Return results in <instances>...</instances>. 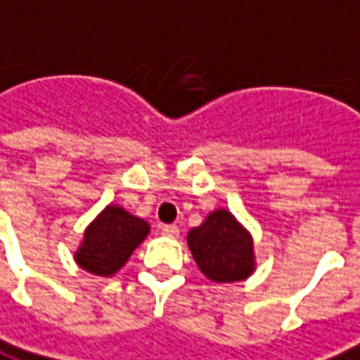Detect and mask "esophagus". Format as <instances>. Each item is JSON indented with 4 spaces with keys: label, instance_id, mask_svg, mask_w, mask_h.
<instances>
[{
    "label": "esophagus",
    "instance_id": "obj_1",
    "mask_svg": "<svg viewBox=\"0 0 360 360\" xmlns=\"http://www.w3.org/2000/svg\"><path fill=\"white\" fill-rule=\"evenodd\" d=\"M161 234L167 238H177L179 236V226L177 224H163L161 226Z\"/></svg>",
    "mask_w": 360,
    "mask_h": 360
}]
</instances>
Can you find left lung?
Returning <instances> with one entry per match:
<instances>
[{
    "label": "left lung",
    "mask_w": 360,
    "mask_h": 360,
    "mask_svg": "<svg viewBox=\"0 0 360 360\" xmlns=\"http://www.w3.org/2000/svg\"><path fill=\"white\" fill-rule=\"evenodd\" d=\"M199 270L212 282H242L254 268L252 234L226 209L212 211L200 226L187 234Z\"/></svg>",
    "instance_id": "obj_1"
}]
</instances>
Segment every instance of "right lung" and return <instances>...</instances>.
<instances>
[{
  "label": "right lung",
  "instance_id": "obj_1",
  "mask_svg": "<svg viewBox=\"0 0 360 360\" xmlns=\"http://www.w3.org/2000/svg\"><path fill=\"white\" fill-rule=\"evenodd\" d=\"M149 224L118 205H108L90 222L75 260L90 274L108 278L128 262L131 252L146 240Z\"/></svg>",
  "mask_w": 360,
  "mask_h": 360
}]
</instances>
